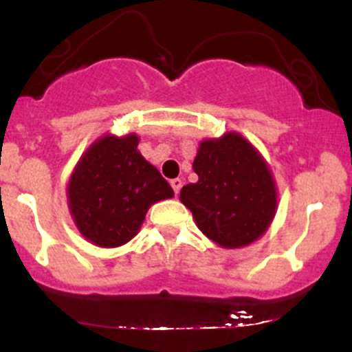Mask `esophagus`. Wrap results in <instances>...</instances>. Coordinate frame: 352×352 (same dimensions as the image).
Listing matches in <instances>:
<instances>
[{"label":"esophagus","mask_w":352,"mask_h":352,"mask_svg":"<svg viewBox=\"0 0 352 352\" xmlns=\"http://www.w3.org/2000/svg\"><path fill=\"white\" fill-rule=\"evenodd\" d=\"M182 184H184V182H182L180 179L170 180V185H172L173 192H175V195H179V192H180V188H182Z\"/></svg>","instance_id":"obj_1"}]
</instances>
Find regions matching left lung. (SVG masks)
I'll use <instances>...</instances> for the list:
<instances>
[{
	"mask_svg": "<svg viewBox=\"0 0 352 352\" xmlns=\"http://www.w3.org/2000/svg\"><path fill=\"white\" fill-rule=\"evenodd\" d=\"M197 184L180 190L205 236L223 248H241L263 236L278 208L273 172L238 132L201 140L193 160Z\"/></svg>",
	"mask_w": 352,
	"mask_h": 352,
	"instance_id": "left-lung-1",
	"label": "left lung"
}]
</instances>
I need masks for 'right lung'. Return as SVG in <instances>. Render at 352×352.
Wrapping results in <instances>:
<instances>
[{
  "mask_svg": "<svg viewBox=\"0 0 352 352\" xmlns=\"http://www.w3.org/2000/svg\"><path fill=\"white\" fill-rule=\"evenodd\" d=\"M139 135H102L80 155L67 182V207L79 233L100 248L131 241L151 205L173 197L160 172L137 151Z\"/></svg>",
  "mask_w": 352,
  "mask_h": 352,
  "instance_id": "add662e5",
  "label": "right lung"
}]
</instances>
